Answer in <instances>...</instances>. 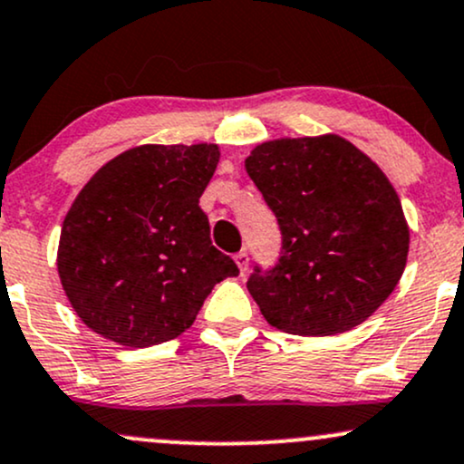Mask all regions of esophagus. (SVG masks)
I'll use <instances>...</instances> for the list:
<instances>
[{
    "label": "esophagus",
    "instance_id": "34e87169",
    "mask_svg": "<svg viewBox=\"0 0 464 464\" xmlns=\"http://www.w3.org/2000/svg\"><path fill=\"white\" fill-rule=\"evenodd\" d=\"M236 264H237V268H239V273H246L248 270V253L246 250H239V253L236 255Z\"/></svg>",
    "mask_w": 464,
    "mask_h": 464
}]
</instances>
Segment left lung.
Wrapping results in <instances>:
<instances>
[{"label": "left lung", "mask_w": 464, "mask_h": 464, "mask_svg": "<svg viewBox=\"0 0 464 464\" xmlns=\"http://www.w3.org/2000/svg\"><path fill=\"white\" fill-rule=\"evenodd\" d=\"M246 172L281 228V257L246 287L281 332L335 335L364 323L406 268L410 231L386 174L338 135L275 140Z\"/></svg>", "instance_id": "left-lung-1"}]
</instances>
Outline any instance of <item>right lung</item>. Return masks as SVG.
Returning a JSON list of instances; mask_svg holds the SVG:
<instances>
[{
	"mask_svg": "<svg viewBox=\"0 0 464 464\" xmlns=\"http://www.w3.org/2000/svg\"><path fill=\"white\" fill-rule=\"evenodd\" d=\"M216 143L137 146L80 189L63 222L58 276L80 321L124 347L168 343L191 327L236 262L209 236L200 196Z\"/></svg>",
	"mask_w": 464,
	"mask_h": 464,
	"instance_id": "right-lung-1",
	"label": "right lung"
}]
</instances>
